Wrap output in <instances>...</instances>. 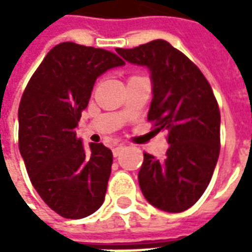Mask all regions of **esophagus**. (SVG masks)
Segmentation results:
<instances>
[{
	"instance_id": "obj_1",
	"label": "esophagus",
	"mask_w": 252,
	"mask_h": 252,
	"mask_svg": "<svg viewBox=\"0 0 252 252\" xmlns=\"http://www.w3.org/2000/svg\"><path fill=\"white\" fill-rule=\"evenodd\" d=\"M123 150H124V146H123V144H116L112 151H113V155H115V157H119Z\"/></svg>"
}]
</instances>
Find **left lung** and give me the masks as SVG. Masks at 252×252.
Returning a JSON list of instances; mask_svg holds the SVG:
<instances>
[{
    "instance_id": "1",
    "label": "left lung",
    "mask_w": 252,
    "mask_h": 252,
    "mask_svg": "<svg viewBox=\"0 0 252 252\" xmlns=\"http://www.w3.org/2000/svg\"><path fill=\"white\" fill-rule=\"evenodd\" d=\"M128 62L147 66L153 102L147 119L154 132H167L163 160L144 153L139 185L146 200L178 213L194 205L211 182L220 154V110L198 67L166 40L116 48Z\"/></svg>"
}]
</instances>
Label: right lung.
Returning <instances> with one entry per match:
<instances>
[{"instance_id": "obj_1", "label": "right lung", "mask_w": 252, "mask_h": 252, "mask_svg": "<svg viewBox=\"0 0 252 252\" xmlns=\"http://www.w3.org/2000/svg\"><path fill=\"white\" fill-rule=\"evenodd\" d=\"M124 61L115 52L61 43L48 52L19 106V148L41 200L66 219H83L102 205L113 155L102 143L86 153L75 126L95 79Z\"/></svg>"}]
</instances>
